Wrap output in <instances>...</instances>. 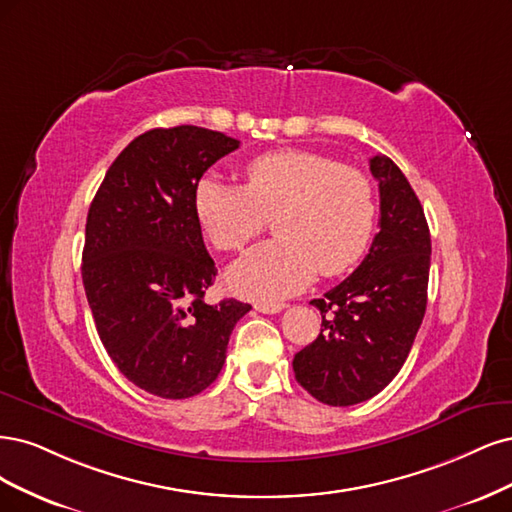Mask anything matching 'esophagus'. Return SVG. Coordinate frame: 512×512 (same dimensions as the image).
I'll list each match as a JSON object with an SVG mask.
<instances>
[{"label":"esophagus","instance_id":"obj_1","mask_svg":"<svg viewBox=\"0 0 512 512\" xmlns=\"http://www.w3.org/2000/svg\"><path fill=\"white\" fill-rule=\"evenodd\" d=\"M287 304H276V302H255V310L263 312V315H276V312L285 310Z\"/></svg>","mask_w":512,"mask_h":512}]
</instances>
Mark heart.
Segmentation results:
<instances>
[{
    "mask_svg": "<svg viewBox=\"0 0 512 512\" xmlns=\"http://www.w3.org/2000/svg\"><path fill=\"white\" fill-rule=\"evenodd\" d=\"M193 206L208 240L238 251L274 217L276 240L261 242L227 270L244 298L274 302L304 289L315 272L336 276L366 255L376 223L366 174L308 151H274L244 166V187L206 174Z\"/></svg>",
    "mask_w": 512,
    "mask_h": 512,
    "instance_id": "b5f03b06",
    "label": "heart"
}]
</instances>
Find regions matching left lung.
I'll use <instances>...</instances> for the list:
<instances>
[{"label":"left lung","mask_w":512,"mask_h":512,"mask_svg":"<svg viewBox=\"0 0 512 512\" xmlns=\"http://www.w3.org/2000/svg\"><path fill=\"white\" fill-rule=\"evenodd\" d=\"M370 172L381 229L361 266L310 302L321 310V334L293 357L298 383L329 406L366 402L393 381L427 306L432 240L423 206L389 157H372Z\"/></svg>","instance_id":"1"}]
</instances>
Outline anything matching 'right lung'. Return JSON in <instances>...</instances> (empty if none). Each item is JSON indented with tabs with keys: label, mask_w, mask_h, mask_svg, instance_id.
Listing matches in <instances>:
<instances>
[{
	"label": "right lung",
	"mask_w": 512,
	"mask_h": 512,
	"mask_svg": "<svg viewBox=\"0 0 512 512\" xmlns=\"http://www.w3.org/2000/svg\"><path fill=\"white\" fill-rule=\"evenodd\" d=\"M238 140L195 125L151 129L112 161L97 189L82 251V285L114 366L166 400L219 376L234 325L251 304H206L217 268L193 193Z\"/></svg>",
	"instance_id": "right-lung-1"
}]
</instances>
